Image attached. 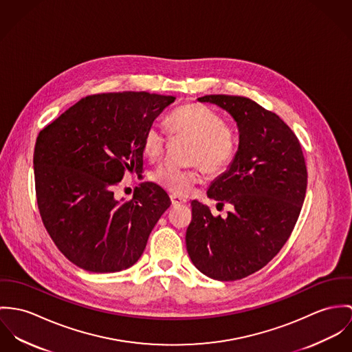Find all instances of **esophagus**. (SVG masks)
I'll return each mask as SVG.
<instances>
[{
  "label": "esophagus",
  "mask_w": 352,
  "mask_h": 352,
  "mask_svg": "<svg viewBox=\"0 0 352 352\" xmlns=\"http://www.w3.org/2000/svg\"><path fill=\"white\" fill-rule=\"evenodd\" d=\"M170 199H171V204L173 205H179V204H186V199L184 197H179L177 195H170Z\"/></svg>",
  "instance_id": "obj_1"
}]
</instances>
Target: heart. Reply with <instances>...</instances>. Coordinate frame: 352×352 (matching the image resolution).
Returning a JSON list of instances; mask_svg holds the SVG:
<instances>
[{"label":"heart","mask_w":352,"mask_h":352,"mask_svg":"<svg viewBox=\"0 0 352 352\" xmlns=\"http://www.w3.org/2000/svg\"><path fill=\"white\" fill-rule=\"evenodd\" d=\"M167 125L171 133L192 139L189 150L190 167H177L162 163L154 168L150 178L162 188L175 193L188 195L202 178L201 166L209 174L227 170L237 153V133L221 115L204 104H186L174 109ZM167 135L159 122H151L143 136V151L150 159H157L164 150Z\"/></svg>","instance_id":"heart-1"}]
</instances>
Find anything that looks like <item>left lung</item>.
<instances>
[{"label":"left lung","instance_id":"obj_1","mask_svg":"<svg viewBox=\"0 0 352 352\" xmlns=\"http://www.w3.org/2000/svg\"><path fill=\"white\" fill-rule=\"evenodd\" d=\"M227 111L239 126V148L208 197L231 204L223 219L192 201L186 248L195 267L217 280H236L265 267L280 251L298 220L308 185L301 144L294 132L255 101L227 94L199 97Z\"/></svg>","mask_w":352,"mask_h":352}]
</instances>
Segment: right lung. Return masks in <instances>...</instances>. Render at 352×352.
<instances>
[{
	"label": "right lung",
	"mask_w": 352,
	"mask_h": 352,
	"mask_svg": "<svg viewBox=\"0 0 352 352\" xmlns=\"http://www.w3.org/2000/svg\"><path fill=\"white\" fill-rule=\"evenodd\" d=\"M174 100L147 91L93 94L40 131L34 153L40 216L76 266L115 273L142 256L170 197L143 182L120 202L113 188L126 170L143 171L144 132Z\"/></svg>",
	"instance_id": "obj_1"
}]
</instances>
